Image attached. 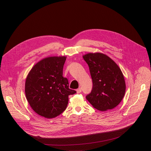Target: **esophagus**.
Returning a JSON list of instances; mask_svg holds the SVG:
<instances>
[{"instance_id": "34e87169", "label": "esophagus", "mask_w": 151, "mask_h": 151, "mask_svg": "<svg viewBox=\"0 0 151 151\" xmlns=\"http://www.w3.org/2000/svg\"><path fill=\"white\" fill-rule=\"evenodd\" d=\"M81 91H82V89H81V88H78V89H77V90H76V92H77V93H78V94H79V93H81Z\"/></svg>"}]
</instances>
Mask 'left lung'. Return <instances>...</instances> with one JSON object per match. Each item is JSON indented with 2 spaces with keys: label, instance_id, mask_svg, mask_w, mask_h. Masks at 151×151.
<instances>
[{
  "label": "left lung",
  "instance_id": "1",
  "mask_svg": "<svg viewBox=\"0 0 151 151\" xmlns=\"http://www.w3.org/2000/svg\"><path fill=\"white\" fill-rule=\"evenodd\" d=\"M83 58L88 64L93 80L92 90L86 99L99 111L115 108L125 93V82L120 68L102 53H88Z\"/></svg>",
  "mask_w": 151,
  "mask_h": 151
}]
</instances>
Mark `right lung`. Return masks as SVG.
<instances>
[{"label":"right lung","instance_id":"add662e5","mask_svg":"<svg viewBox=\"0 0 151 151\" xmlns=\"http://www.w3.org/2000/svg\"><path fill=\"white\" fill-rule=\"evenodd\" d=\"M66 57H50L42 59L32 68L25 83L26 99L32 109L47 118H55L66 109L69 96L76 91L69 88L63 76Z\"/></svg>","mask_w":151,"mask_h":151}]
</instances>
